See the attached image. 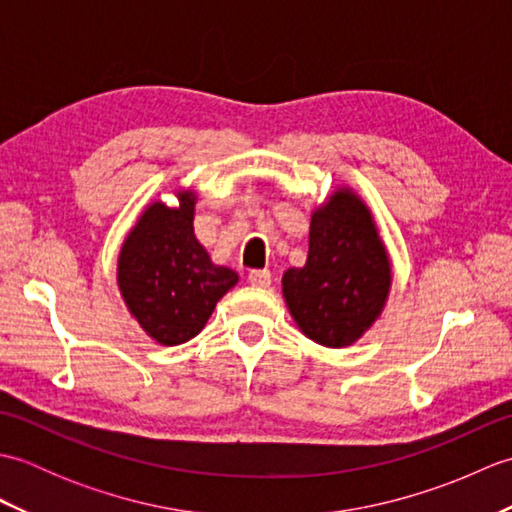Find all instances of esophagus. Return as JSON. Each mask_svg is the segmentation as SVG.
Masks as SVG:
<instances>
[{"label": "esophagus", "instance_id": "esophagus-1", "mask_svg": "<svg viewBox=\"0 0 512 512\" xmlns=\"http://www.w3.org/2000/svg\"><path fill=\"white\" fill-rule=\"evenodd\" d=\"M248 281H250V286L268 288L270 286V270H250Z\"/></svg>", "mask_w": 512, "mask_h": 512}]
</instances>
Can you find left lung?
I'll return each instance as SVG.
<instances>
[{"label":"left lung","mask_w":512,"mask_h":512,"mask_svg":"<svg viewBox=\"0 0 512 512\" xmlns=\"http://www.w3.org/2000/svg\"><path fill=\"white\" fill-rule=\"evenodd\" d=\"M281 284L292 319L319 345H352L376 321L391 284L389 257L352 191H336L314 211L306 266L286 270Z\"/></svg>","instance_id":"8db88e82"}]
</instances>
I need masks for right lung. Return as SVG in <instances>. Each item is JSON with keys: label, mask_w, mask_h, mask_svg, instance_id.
<instances>
[{"label": "right lung", "mask_w": 512, "mask_h": 512, "mask_svg": "<svg viewBox=\"0 0 512 512\" xmlns=\"http://www.w3.org/2000/svg\"><path fill=\"white\" fill-rule=\"evenodd\" d=\"M193 204L191 193L180 195L178 209L151 204L118 257V286L129 312L162 345L193 339L237 284L233 270L215 266L195 239Z\"/></svg>", "instance_id": "right-lung-1"}]
</instances>
